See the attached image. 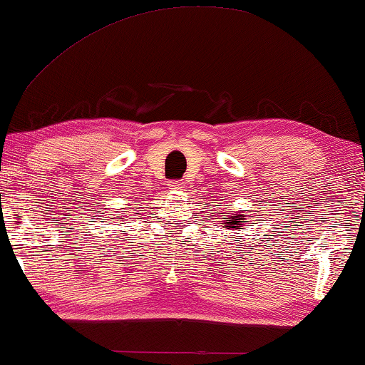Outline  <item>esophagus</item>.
I'll return each instance as SVG.
<instances>
[{"instance_id": "34e87169", "label": "esophagus", "mask_w": 365, "mask_h": 365, "mask_svg": "<svg viewBox=\"0 0 365 365\" xmlns=\"http://www.w3.org/2000/svg\"><path fill=\"white\" fill-rule=\"evenodd\" d=\"M169 189H173V191H182L184 182L182 181H171L169 182Z\"/></svg>"}]
</instances>
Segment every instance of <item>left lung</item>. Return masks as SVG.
<instances>
[{
    "mask_svg": "<svg viewBox=\"0 0 365 365\" xmlns=\"http://www.w3.org/2000/svg\"><path fill=\"white\" fill-rule=\"evenodd\" d=\"M242 217L244 216H236V214H234V216H231V217H226L227 222H224V226H227V229H231V227H242V224L246 222Z\"/></svg>",
    "mask_w": 365,
    "mask_h": 365,
    "instance_id": "obj_1",
    "label": "left lung"
}]
</instances>
